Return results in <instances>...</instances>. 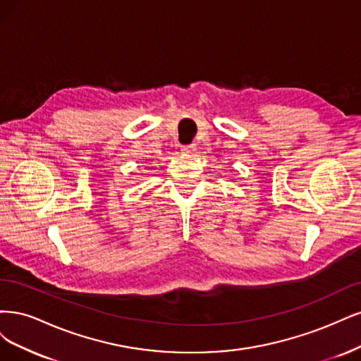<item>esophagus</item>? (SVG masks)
Listing matches in <instances>:
<instances>
[{"label":"esophagus","mask_w":361,"mask_h":361,"mask_svg":"<svg viewBox=\"0 0 361 361\" xmlns=\"http://www.w3.org/2000/svg\"><path fill=\"white\" fill-rule=\"evenodd\" d=\"M181 151H184V153H193L195 145H181Z\"/></svg>","instance_id":"1"}]
</instances>
